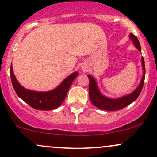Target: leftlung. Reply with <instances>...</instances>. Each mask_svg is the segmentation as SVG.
I'll use <instances>...</instances> for the list:
<instances>
[{"label": "left lung", "mask_w": 157, "mask_h": 157, "mask_svg": "<svg viewBox=\"0 0 157 157\" xmlns=\"http://www.w3.org/2000/svg\"><path fill=\"white\" fill-rule=\"evenodd\" d=\"M130 38L133 41V44H134L136 48H137L139 51L141 52V46H140L137 37L133 35L132 33H131ZM142 65L144 74L141 82L139 85L137 89L135 90L134 92L130 94L126 95V96L120 97V98L118 99H111L103 96L99 91L97 86V82L94 79L91 75H88L89 78V98L91 102L96 107L102 110H105V111H117V110L122 109L126 107V106L130 105L131 102H133L136 100L140 94L141 93L142 87H143L145 76V61H144L143 57H142Z\"/></svg>", "instance_id": "1"}]
</instances>
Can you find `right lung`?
Listing matches in <instances>:
<instances>
[{
    "label": "right lung",
    "mask_w": 157,
    "mask_h": 157,
    "mask_svg": "<svg viewBox=\"0 0 157 157\" xmlns=\"http://www.w3.org/2000/svg\"><path fill=\"white\" fill-rule=\"evenodd\" d=\"M10 75L12 86L16 94L33 109L42 111H50L59 107L66 97L71 83L76 78L78 72H75L66 77L55 89L47 92H39L24 89L21 86L13 73L12 66L10 67Z\"/></svg>",
    "instance_id": "1"
}]
</instances>
